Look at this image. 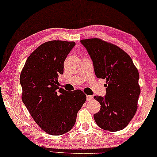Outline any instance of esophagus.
Returning a JSON list of instances; mask_svg holds the SVG:
<instances>
[{
    "label": "esophagus",
    "mask_w": 157,
    "mask_h": 157,
    "mask_svg": "<svg viewBox=\"0 0 157 157\" xmlns=\"http://www.w3.org/2000/svg\"><path fill=\"white\" fill-rule=\"evenodd\" d=\"M86 99H87V101L92 100V99H93V97H92V96H89V95H88V96H86Z\"/></svg>",
    "instance_id": "1"
}]
</instances>
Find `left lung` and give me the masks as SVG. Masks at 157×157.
I'll use <instances>...</instances> for the list:
<instances>
[{"label": "left lung", "instance_id": "8db88e82", "mask_svg": "<svg viewBox=\"0 0 157 157\" xmlns=\"http://www.w3.org/2000/svg\"><path fill=\"white\" fill-rule=\"evenodd\" d=\"M92 60L98 78L107 80L105 97L94 98L100 103V110L94 115L97 125L112 132L123 130L137 110L141 89L139 74L133 60L122 49L100 39L81 40Z\"/></svg>", "mask_w": 157, "mask_h": 157}]
</instances>
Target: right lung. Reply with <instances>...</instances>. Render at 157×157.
<instances>
[{
    "label": "right lung",
    "mask_w": 157,
    "mask_h": 157,
    "mask_svg": "<svg viewBox=\"0 0 157 157\" xmlns=\"http://www.w3.org/2000/svg\"><path fill=\"white\" fill-rule=\"evenodd\" d=\"M75 44L60 40L41 44L27 58L20 76L22 101L36 124L50 135L70 131L86 99L82 91L68 92L59 87L64 61Z\"/></svg>",
    "instance_id": "add662e5"
}]
</instances>
